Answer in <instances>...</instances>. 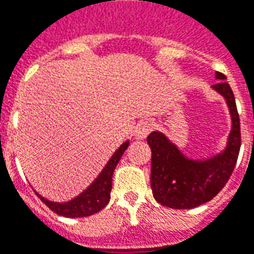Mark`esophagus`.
Instances as JSON below:
<instances>
[{"label": "esophagus", "instance_id": "1", "mask_svg": "<svg viewBox=\"0 0 254 254\" xmlns=\"http://www.w3.org/2000/svg\"><path fill=\"white\" fill-rule=\"evenodd\" d=\"M151 129H153V125L147 122V121H143L140 122L136 129H134V136L137 137V139H146L147 137V134L151 132Z\"/></svg>", "mask_w": 254, "mask_h": 254}]
</instances>
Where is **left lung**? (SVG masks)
<instances>
[{"label": "left lung", "instance_id": "8db88e82", "mask_svg": "<svg viewBox=\"0 0 254 254\" xmlns=\"http://www.w3.org/2000/svg\"><path fill=\"white\" fill-rule=\"evenodd\" d=\"M220 80L211 86L228 107L231 132L222 151L207 158H192L184 154L170 137L160 130L147 136L151 149V190L154 199L170 208H194L213 199L228 182L241 149V125L235 97L225 75L215 72Z\"/></svg>", "mask_w": 254, "mask_h": 254}]
</instances>
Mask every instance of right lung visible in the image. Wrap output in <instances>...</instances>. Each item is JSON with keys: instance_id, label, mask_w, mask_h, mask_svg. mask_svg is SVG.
<instances>
[{"instance_id": "obj_1", "label": "right lung", "mask_w": 254, "mask_h": 254, "mask_svg": "<svg viewBox=\"0 0 254 254\" xmlns=\"http://www.w3.org/2000/svg\"><path fill=\"white\" fill-rule=\"evenodd\" d=\"M129 146V140L124 141L118 149L115 150L108 163L105 164L104 168L98 174L97 178L91 182L90 185L80 192L77 196L72 197L66 201H53L41 196L40 193L36 194L46 203L54 213L60 214L62 217L68 218H80V217H89L93 214L98 213L101 208H104L110 197H111V188H113V174L117 164L120 163L121 157L125 153Z\"/></svg>"}]
</instances>
